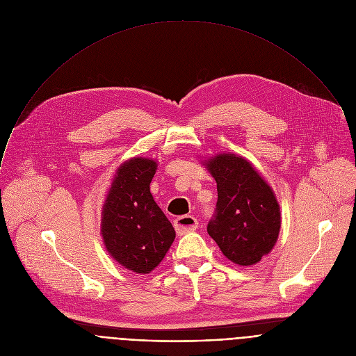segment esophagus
<instances>
[{"label": "esophagus", "instance_id": "obj_1", "mask_svg": "<svg viewBox=\"0 0 356 356\" xmlns=\"http://www.w3.org/2000/svg\"><path fill=\"white\" fill-rule=\"evenodd\" d=\"M198 222H197V218L193 217V216H181V217H177L175 220V228H176V232L183 235L186 232H190V231H194L197 228Z\"/></svg>", "mask_w": 356, "mask_h": 356}]
</instances>
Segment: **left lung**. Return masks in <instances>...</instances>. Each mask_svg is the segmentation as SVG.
<instances>
[{"instance_id":"left-lung-1","label":"left lung","mask_w":356,"mask_h":356,"mask_svg":"<svg viewBox=\"0 0 356 356\" xmlns=\"http://www.w3.org/2000/svg\"><path fill=\"white\" fill-rule=\"evenodd\" d=\"M206 166L218 191L209 235L231 262L258 264L273 249L280 231V207L272 187L246 159L234 154L217 155Z\"/></svg>"}]
</instances>
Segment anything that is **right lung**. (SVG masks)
Instances as JSON below:
<instances>
[{
  "label": "right lung",
  "mask_w": 356,
  "mask_h": 356,
  "mask_svg": "<svg viewBox=\"0 0 356 356\" xmlns=\"http://www.w3.org/2000/svg\"><path fill=\"white\" fill-rule=\"evenodd\" d=\"M156 162L132 158L122 163L103 206L101 234L110 255L139 275L154 270L165 258L176 232L155 202L149 184Z\"/></svg>",
  "instance_id": "right-lung-1"
}]
</instances>
